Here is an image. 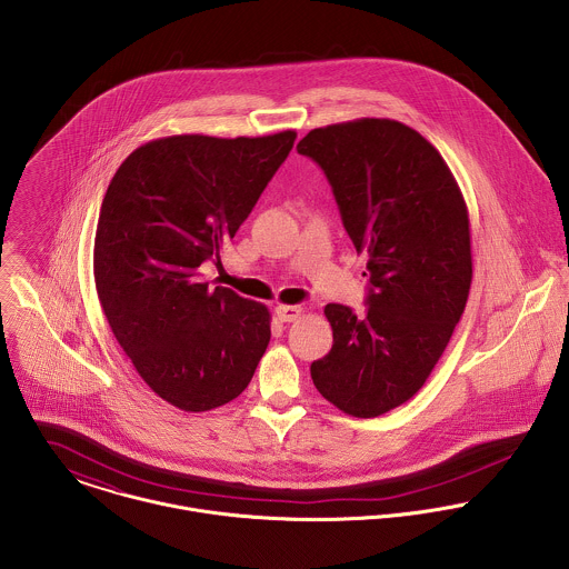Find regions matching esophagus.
Returning <instances> with one entry per match:
<instances>
[{
	"label": "esophagus",
	"mask_w": 569,
	"mask_h": 569,
	"mask_svg": "<svg viewBox=\"0 0 569 569\" xmlns=\"http://www.w3.org/2000/svg\"><path fill=\"white\" fill-rule=\"evenodd\" d=\"M300 316H302V307H289V305L276 307V318L280 322H296Z\"/></svg>",
	"instance_id": "1"
}]
</instances>
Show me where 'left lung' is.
<instances>
[{"mask_svg":"<svg viewBox=\"0 0 569 569\" xmlns=\"http://www.w3.org/2000/svg\"><path fill=\"white\" fill-rule=\"evenodd\" d=\"M298 153L322 166L370 278L363 316L326 305L332 348L311 377L343 413L375 418L425 386L465 313L473 278L467 203L433 144L397 120L313 129Z\"/></svg>","mask_w":569,"mask_h":569,"instance_id":"1","label":"left lung"}]
</instances>
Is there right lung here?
Segmentation results:
<instances>
[{
  "label": "right lung",
  "instance_id": "1",
  "mask_svg": "<svg viewBox=\"0 0 569 569\" xmlns=\"http://www.w3.org/2000/svg\"><path fill=\"white\" fill-rule=\"evenodd\" d=\"M296 136H168L136 149L107 188L93 241L98 300L138 375L170 406L234 401L267 350L269 309L212 289L199 267L219 260Z\"/></svg>",
  "mask_w": 569,
  "mask_h": 569
}]
</instances>
